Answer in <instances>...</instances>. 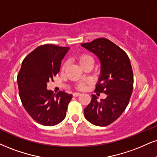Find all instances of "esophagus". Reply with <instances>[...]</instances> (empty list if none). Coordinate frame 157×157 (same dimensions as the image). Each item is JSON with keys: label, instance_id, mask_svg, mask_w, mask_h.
I'll use <instances>...</instances> for the list:
<instances>
[{"label": "esophagus", "instance_id": "34e87169", "mask_svg": "<svg viewBox=\"0 0 157 157\" xmlns=\"http://www.w3.org/2000/svg\"><path fill=\"white\" fill-rule=\"evenodd\" d=\"M80 93H78V92H75V93L73 94V96L74 97H78V96L80 95Z\"/></svg>", "mask_w": 157, "mask_h": 157}]
</instances>
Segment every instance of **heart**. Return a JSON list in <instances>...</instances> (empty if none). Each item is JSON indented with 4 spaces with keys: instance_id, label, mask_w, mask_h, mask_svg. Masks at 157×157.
Here are the masks:
<instances>
[{
    "instance_id": "heart-1",
    "label": "heart",
    "mask_w": 157,
    "mask_h": 157,
    "mask_svg": "<svg viewBox=\"0 0 157 157\" xmlns=\"http://www.w3.org/2000/svg\"><path fill=\"white\" fill-rule=\"evenodd\" d=\"M77 59H78V61H79V63H80V66H82L84 63H86L88 61H93V58H92L91 56H90L89 55H87V54L80 55V56H78ZM65 66H66V64H64L63 68L65 67ZM77 87H78L80 89H82V88H84V84L80 83L78 86H77Z\"/></svg>"
}]
</instances>
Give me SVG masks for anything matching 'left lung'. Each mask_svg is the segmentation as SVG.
Masks as SVG:
<instances>
[{
	"instance_id": "8db88e82",
	"label": "left lung",
	"mask_w": 157,
	"mask_h": 157,
	"mask_svg": "<svg viewBox=\"0 0 157 157\" xmlns=\"http://www.w3.org/2000/svg\"><path fill=\"white\" fill-rule=\"evenodd\" d=\"M99 58L101 73L95 92L107 97L98 101L92 95L84 109L85 118L92 124L106 126L118 119L129 102L133 90V72L130 60L119 47L105 38L81 44Z\"/></svg>"
}]
</instances>
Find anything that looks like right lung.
<instances>
[{
  "mask_svg": "<svg viewBox=\"0 0 157 157\" xmlns=\"http://www.w3.org/2000/svg\"><path fill=\"white\" fill-rule=\"evenodd\" d=\"M69 48L54 44L38 47L25 58L17 75L19 95L24 108L35 121L44 126L59 124L65 118L71 94L47 89L53 80Z\"/></svg>",
  "mask_w": 157,
  "mask_h": 157,
  "instance_id": "1",
  "label": "right lung"
}]
</instances>
